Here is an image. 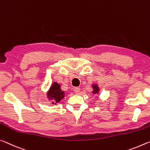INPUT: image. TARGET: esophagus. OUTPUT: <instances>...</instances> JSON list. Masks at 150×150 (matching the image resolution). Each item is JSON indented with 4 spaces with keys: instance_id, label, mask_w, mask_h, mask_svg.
I'll return each mask as SVG.
<instances>
[{
    "instance_id": "esophagus-1",
    "label": "esophagus",
    "mask_w": 150,
    "mask_h": 150,
    "mask_svg": "<svg viewBox=\"0 0 150 150\" xmlns=\"http://www.w3.org/2000/svg\"><path fill=\"white\" fill-rule=\"evenodd\" d=\"M74 90L76 94H78V93H79L80 91V88H78V87H76Z\"/></svg>"
}]
</instances>
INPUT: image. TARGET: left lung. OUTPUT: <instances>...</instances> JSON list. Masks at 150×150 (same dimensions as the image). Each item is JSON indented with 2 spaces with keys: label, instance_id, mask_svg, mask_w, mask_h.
I'll use <instances>...</instances> for the list:
<instances>
[{
  "label": "left lung",
  "instance_id": "8db88e82",
  "mask_svg": "<svg viewBox=\"0 0 150 150\" xmlns=\"http://www.w3.org/2000/svg\"><path fill=\"white\" fill-rule=\"evenodd\" d=\"M92 88H93V91H92V93L93 94H98V92H99V87L98 86L97 84H93L92 85Z\"/></svg>",
  "mask_w": 150,
  "mask_h": 150
}]
</instances>
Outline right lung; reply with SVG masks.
Returning <instances> with one entry per match:
<instances>
[{"label": "right lung", "mask_w": 150, "mask_h": 150, "mask_svg": "<svg viewBox=\"0 0 150 150\" xmlns=\"http://www.w3.org/2000/svg\"><path fill=\"white\" fill-rule=\"evenodd\" d=\"M64 95L65 92L61 90L60 85L58 84L57 82H54L47 92L48 99L50 100H54L55 102H52V104H54L60 102L61 99H63Z\"/></svg>", "instance_id": "add662e5"}]
</instances>
